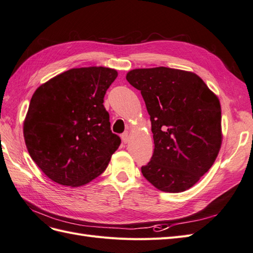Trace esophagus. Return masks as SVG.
<instances>
[{"instance_id": "34e87169", "label": "esophagus", "mask_w": 253, "mask_h": 253, "mask_svg": "<svg viewBox=\"0 0 253 253\" xmlns=\"http://www.w3.org/2000/svg\"><path fill=\"white\" fill-rule=\"evenodd\" d=\"M122 140L124 143H128L129 142V133L128 132H124L122 134Z\"/></svg>"}]
</instances>
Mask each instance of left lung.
I'll return each instance as SVG.
<instances>
[{
  "label": "left lung",
  "instance_id": "obj_1",
  "mask_svg": "<svg viewBox=\"0 0 253 253\" xmlns=\"http://www.w3.org/2000/svg\"><path fill=\"white\" fill-rule=\"evenodd\" d=\"M150 115L155 149L143 176L158 190L181 193L211 169L221 146L219 99L193 72L165 67L129 71Z\"/></svg>",
  "mask_w": 253,
  "mask_h": 253
}]
</instances>
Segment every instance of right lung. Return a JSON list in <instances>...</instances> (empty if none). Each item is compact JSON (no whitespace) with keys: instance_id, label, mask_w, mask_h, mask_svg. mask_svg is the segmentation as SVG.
<instances>
[{"instance_id":"1","label":"right lung","mask_w":253,"mask_h":253,"mask_svg":"<svg viewBox=\"0 0 253 253\" xmlns=\"http://www.w3.org/2000/svg\"><path fill=\"white\" fill-rule=\"evenodd\" d=\"M118 71L77 68L35 91L23 124L28 153L54 182L77 187L103 174L121 144L104 96Z\"/></svg>"}]
</instances>
